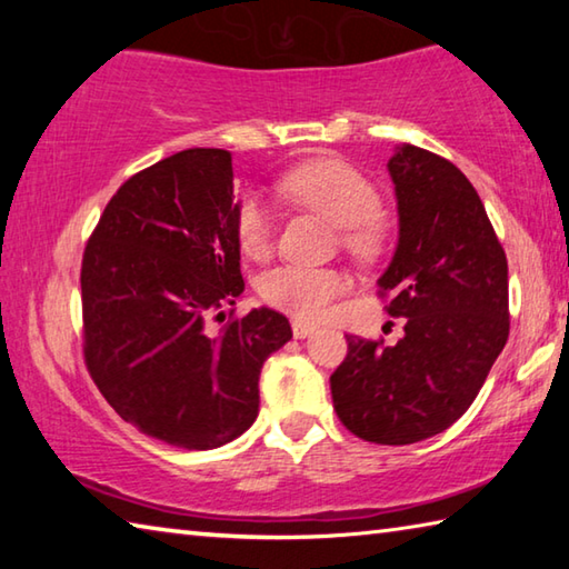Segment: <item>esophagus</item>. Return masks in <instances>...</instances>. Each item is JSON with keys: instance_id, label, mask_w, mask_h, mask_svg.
I'll return each instance as SVG.
<instances>
[{"instance_id": "34e87169", "label": "esophagus", "mask_w": 569, "mask_h": 569, "mask_svg": "<svg viewBox=\"0 0 569 569\" xmlns=\"http://www.w3.org/2000/svg\"><path fill=\"white\" fill-rule=\"evenodd\" d=\"M291 329H293V336H296V339H306V336H311V333L316 331V326L306 323V321H293V323H291Z\"/></svg>"}]
</instances>
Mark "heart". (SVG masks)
Instances as JSON below:
<instances>
[{
	"label": "heart",
	"mask_w": 569,
	"mask_h": 569,
	"mask_svg": "<svg viewBox=\"0 0 569 569\" xmlns=\"http://www.w3.org/2000/svg\"><path fill=\"white\" fill-rule=\"evenodd\" d=\"M286 200L311 208L339 226L343 250L361 261H373L389 238L373 182L339 158H316L291 168L276 180ZM236 238L248 258L261 261L273 246V216L261 198H240L236 210ZM349 288L339 268L283 263L263 273L258 291L266 303L301 321H319L331 311L336 298Z\"/></svg>",
	"instance_id": "heart-1"
}]
</instances>
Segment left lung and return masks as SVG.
I'll return each mask as SVG.
<instances>
[{
  "instance_id": "left-lung-1",
  "label": "left lung",
  "mask_w": 569,
  "mask_h": 569,
  "mask_svg": "<svg viewBox=\"0 0 569 569\" xmlns=\"http://www.w3.org/2000/svg\"><path fill=\"white\" fill-rule=\"evenodd\" d=\"M389 172L399 246L377 293L407 319L403 339L346 336L331 397L351 435L401 447L449 429L477 399L509 336V283L505 248L455 162L403 146Z\"/></svg>"
}]
</instances>
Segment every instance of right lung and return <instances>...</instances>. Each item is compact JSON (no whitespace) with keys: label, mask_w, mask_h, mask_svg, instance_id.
Masks as SVG:
<instances>
[{"label":"right lung","mask_w":569,"mask_h":569,"mask_svg":"<svg viewBox=\"0 0 569 569\" xmlns=\"http://www.w3.org/2000/svg\"><path fill=\"white\" fill-rule=\"evenodd\" d=\"M233 160L190 148L134 172L104 206L82 256V353L110 407L142 435L216 449L258 417L263 361L291 341L243 293ZM210 320H226L216 332Z\"/></svg>","instance_id":"add662e5"}]
</instances>
